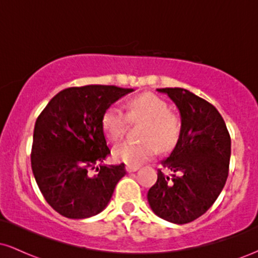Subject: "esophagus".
<instances>
[{"mask_svg":"<svg viewBox=\"0 0 258 258\" xmlns=\"http://www.w3.org/2000/svg\"><path fill=\"white\" fill-rule=\"evenodd\" d=\"M138 166H132V165H127L126 166V171L127 172H136L138 170Z\"/></svg>","mask_w":258,"mask_h":258,"instance_id":"1","label":"esophagus"}]
</instances>
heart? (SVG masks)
<instances>
[{"mask_svg":"<svg viewBox=\"0 0 258 258\" xmlns=\"http://www.w3.org/2000/svg\"><path fill=\"white\" fill-rule=\"evenodd\" d=\"M126 114L116 106L105 109L100 125L105 137L111 142L119 141L131 123H142L141 142H125L115 147L112 155L127 165L138 166L153 158L158 150L171 152L180 137V120L161 97L152 92H144L128 99Z\"/></svg>","mask_w":258,"mask_h":258,"instance_id":"b5f03b06","label":"heart"}]
</instances>
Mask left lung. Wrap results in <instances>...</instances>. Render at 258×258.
I'll return each instance as SVG.
<instances>
[{
	"instance_id": "left-lung-1",
	"label": "left lung",
	"mask_w": 258,
	"mask_h": 258,
	"mask_svg": "<svg viewBox=\"0 0 258 258\" xmlns=\"http://www.w3.org/2000/svg\"><path fill=\"white\" fill-rule=\"evenodd\" d=\"M180 114V137L148 191V203L162 220L185 224L204 215L221 194L228 177L230 136L214 105L184 88H159Z\"/></svg>"
}]
</instances>
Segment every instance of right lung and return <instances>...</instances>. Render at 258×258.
Instances as JSON below:
<instances>
[{"mask_svg":"<svg viewBox=\"0 0 258 258\" xmlns=\"http://www.w3.org/2000/svg\"><path fill=\"white\" fill-rule=\"evenodd\" d=\"M132 91L105 85L65 88L38 115L32 173L47 203L64 217L81 220L102 212L126 174L125 164L96 165L110 154L100 125L103 112Z\"/></svg>","mask_w":258,"mask_h":258,"instance_id":"1","label":"right lung"}]
</instances>
